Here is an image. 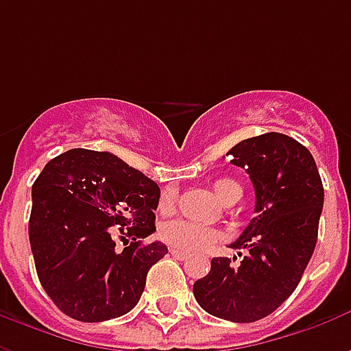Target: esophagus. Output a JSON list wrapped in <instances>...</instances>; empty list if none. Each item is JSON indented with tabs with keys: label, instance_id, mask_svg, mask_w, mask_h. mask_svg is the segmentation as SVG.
Wrapping results in <instances>:
<instances>
[{
	"label": "esophagus",
	"instance_id": "1",
	"mask_svg": "<svg viewBox=\"0 0 351 351\" xmlns=\"http://www.w3.org/2000/svg\"><path fill=\"white\" fill-rule=\"evenodd\" d=\"M171 256H173V258H176V259H188L190 258V254H188V252H182V250H176V248H171Z\"/></svg>",
	"mask_w": 351,
	"mask_h": 351
}]
</instances>
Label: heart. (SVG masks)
Here are the masks:
<instances>
[{"label":"heart","mask_w":351,"mask_h":351,"mask_svg":"<svg viewBox=\"0 0 351 351\" xmlns=\"http://www.w3.org/2000/svg\"><path fill=\"white\" fill-rule=\"evenodd\" d=\"M213 190L216 193V197L220 199L223 205L229 203H237L239 199L243 197V188L241 184L231 180V178H220L213 184ZM176 193L175 188H165L161 191L160 201H158V210L161 214L171 213L176 205ZM160 237L176 250L182 252H197L205 250L208 246H213L218 241V231H214L210 228H203L197 223H191L186 220H173L165 221L160 229Z\"/></svg>","instance_id":"b5f03b06"}]
</instances>
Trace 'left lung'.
<instances>
[{
	"label": "left lung",
	"mask_w": 351,
	"mask_h": 351,
	"mask_svg": "<svg viewBox=\"0 0 351 351\" xmlns=\"http://www.w3.org/2000/svg\"><path fill=\"white\" fill-rule=\"evenodd\" d=\"M229 156L256 190V216L231 244L246 256L237 267L214 258L193 295L208 314L250 324L272 314L301 282L316 248L324 184L308 148L284 133L244 138Z\"/></svg>",
	"instance_id": "1"
}]
</instances>
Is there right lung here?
I'll return each instance as SVG.
<instances>
[{
	"mask_svg": "<svg viewBox=\"0 0 351 351\" xmlns=\"http://www.w3.org/2000/svg\"><path fill=\"white\" fill-rule=\"evenodd\" d=\"M160 188L110 152L73 148L50 160L32 188L29 244L43 289L79 322L128 314L167 246L156 231ZM130 236L122 252L115 237ZM127 243V241H126Z\"/></svg>",
	"mask_w": 351,
	"mask_h": 351,
	"instance_id": "1",
	"label": "right lung"
}]
</instances>
